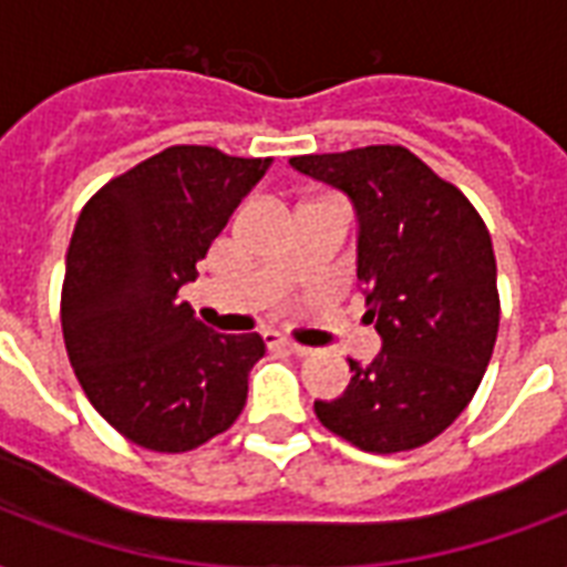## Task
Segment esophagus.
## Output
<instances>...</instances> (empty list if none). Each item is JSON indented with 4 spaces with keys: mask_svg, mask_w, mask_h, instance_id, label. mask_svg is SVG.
<instances>
[{
    "mask_svg": "<svg viewBox=\"0 0 567 567\" xmlns=\"http://www.w3.org/2000/svg\"><path fill=\"white\" fill-rule=\"evenodd\" d=\"M265 338H267V341H270V344L282 347V350H288V353H293V355H309L311 353L309 347L297 344V341H291V338L276 336V332H265Z\"/></svg>",
    "mask_w": 567,
    "mask_h": 567,
    "instance_id": "34e87169",
    "label": "esophagus"
}]
</instances>
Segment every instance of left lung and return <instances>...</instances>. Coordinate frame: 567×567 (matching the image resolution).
Listing matches in <instances>:
<instances>
[{
    "mask_svg": "<svg viewBox=\"0 0 567 567\" xmlns=\"http://www.w3.org/2000/svg\"><path fill=\"white\" fill-rule=\"evenodd\" d=\"M291 167L353 203L364 318L382 338L371 364L350 359L347 391L315 400V414L368 453L421 447L462 414L492 359V235L467 196L405 146L297 155Z\"/></svg>",
    "mask_w": 567,
    "mask_h": 567,
    "instance_id": "8db88e82",
    "label": "left lung"
}]
</instances>
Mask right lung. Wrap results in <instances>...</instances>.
<instances>
[{"mask_svg": "<svg viewBox=\"0 0 567 567\" xmlns=\"http://www.w3.org/2000/svg\"><path fill=\"white\" fill-rule=\"evenodd\" d=\"M270 158L171 146L91 196L66 249L61 327L84 394L155 453L226 432L247 403L261 336L199 323L179 291Z\"/></svg>", "mask_w": 567, "mask_h": 567, "instance_id": "add662e5", "label": "right lung"}]
</instances>
